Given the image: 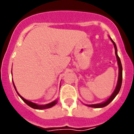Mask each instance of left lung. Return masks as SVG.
Returning a JSON list of instances; mask_svg holds the SVG:
<instances>
[{"label": "left lung", "mask_w": 134, "mask_h": 134, "mask_svg": "<svg viewBox=\"0 0 134 134\" xmlns=\"http://www.w3.org/2000/svg\"><path fill=\"white\" fill-rule=\"evenodd\" d=\"M111 41L113 42V45H114V48L115 49V55L116 57H117V60H118V65H119V78H118V85H117V86H116L115 90L114 91L113 93L111 94V96L109 97V99L108 100H107L105 102L103 103L100 104H94V105H89L88 106L91 107H94V108H100V107H104L105 106H107V105L110 103L115 99V97H116V95L119 93V91H120L121 86V83H122V66H121V63L120 59H119V56L118 55V53H117V47H116V45L114 41L111 40Z\"/></svg>", "instance_id": "obj_1"}]
</instances>
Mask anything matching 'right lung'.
I'll list each match as a JSON object with an SVG mask.
<instances>
[{"instance_id": "obj_1", "label": "right lung", "mask_w": 134, "mask_h": 134, "mask_svg": "<svg viewBox=\"0 0 134 134\" xmlns=\"http://www.w3.org/2000/svg\"><path fill=\"white\" fill-rule=\"evenodd\" d=\"M13 86H14V88H15V89L16 90V87H15V85H14V82H13ZM16 93L19 94V96L21 98V99L24 101L25 103L26 104H27V105H29V107H32V108L34 109H48V108H50V107H53L54 105H55V104L57 103V100H54V101H53V102L50 103L49 104H47V105H37V104L34 103H32L31 102V101H29V100H26V99H25L23 97H21V95H20L19 94V93L16 91Z\"/></svg>"}]
</instances>
